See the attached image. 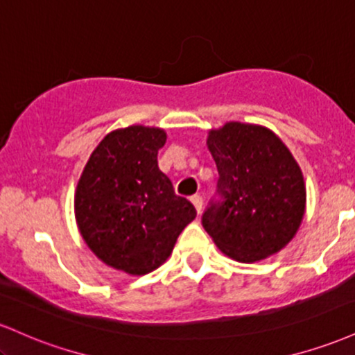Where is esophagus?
<instances>
[{
    "label": "esophagus",
    "instance_id": "obj_1",
    "mask_svg": "<svg viewBox=\"0 0 355 355\" xmlns=\"http://www.w3.org/2000/svg\"><path fill=\"white\" fill-rule=\"evenodd\" d=\"M191 203H193L195 210H197V214L200 215L202 214V209H203V198L200 195H195V197H191Z\"/></svg>",
    "mask_w": 355,
    "mask_h": 355
}]
</instances>
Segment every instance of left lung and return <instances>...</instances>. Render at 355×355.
<instances>
[{"instance_id": "8db88e82", "label": "left lung", "mask_w": 355, "mask_h": 355, "mask_svg": "<svg viewBox=\"0 0 355 355\" xmlns=\"http://www.w3.org/2000/svg\"><path fill=\"white\" fill-rule=\"evenodd\" d=\"M222 203L207 209L203 229L222 254L242 263L277 254L295 237L307 191L294 155L267 126L227 121L209 130Z\"/></svg>"}]
</instances>
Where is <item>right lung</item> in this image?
<instances>
[{
  "label": "right lung",
  "instance_id": "obj_1",
  "mask_svg": "<svg viewBox=\"0 0 355 355\" xmlns=\"http://www.w3.org/2000/svg\"><path fill=\"white\" fill-rule=\"evenodd\" d=\"M165 141L158 126L113 130L89 155L75 190V218L85 243L101 262L130 275L160 267L197 217L158 170Z\"/></svg>",
  "mask_w": 355,
  "mask_h": 355
}]
</instances>
